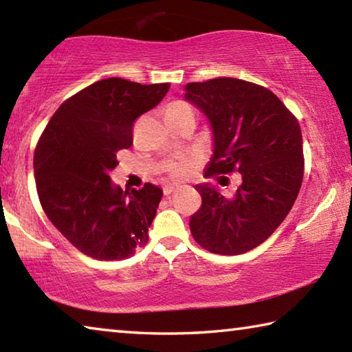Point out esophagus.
<instances>
[{
	"label": "esophagus",
	"instance_id": "34e87169",
	"mask_svg": "<svg viewBox=\"0 0 352 352\" xmlns=\"http://www.w3.org/2000/svg\"><path fill=\"white\" fill-rule=\"evenodd\" d=\"M175 189H177L175 184H166V186L163 188V194H164V195H170L172 192H174Z\"/></svg>",
	"mask_w": 352,
	"mask_h": 352
}]
</instances>
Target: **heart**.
<instances>
[{
  "label": "heart",
  "instance_id": "obj_1",
  "mask_svg": "<svg viewBox=\"0 0 352 352\" xmlns=\"http://www.w3.org/2000/svg\"><path fill=\"white\" fill-rule=\"evenodd\" d=\"M170 107H188V105L184 102H175V104H172ZM170 107H169V109H170ZM184 170H186V168H184V166L180 164V163H172L169 166V172L174 177H180L182 174H184Z\"/></svg>",
  "mask_w": 352,
  "mask_h": 352
}]
</instances>
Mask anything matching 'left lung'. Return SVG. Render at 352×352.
Instances as JSON below:
<instances>
[{
  "mask_svg": "<svg viewBox=\"0 0 352 352\" xmlns=\"http://www.w3.org/2000/svg\"><path fill=\"white\" fill-rule=\"evenodd\" d=\"M184 99L200 109L212 130L205 175L242 174L233 199L210 183L195 184L201 206L190 216V233L211 253H247L269 239L300 192V124L270 90L233 77L186 83Z\"/></svg>",
  "mask_w": 352,
  "mask_h": 352,
  "instance_id": "1",
  "label": "left lung"
}]
</instances>
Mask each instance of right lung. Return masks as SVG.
I'll list each match as a JSON object with an SVG mask.
<instances>
[{
  "label": "right lung",
  "instance_id": "obj_1",
  "mask_svg": "<svg viewBox=\"0 0 352 352\" xmlns=\"http://www.w3.org/2000/svg\"><path fill=\"white\" fill-rule=\"evenodd\" d=\"M169 87L110 77L65 100L47 122L34 155L38 199L83 254L118 261L147 243L163 190L151 183L122 190L110 170L118 152L133 144L135 119L162 102Z\"/></svg>",
  "mask_w": 352,
  "mask_h": 352
}]
</instances>
